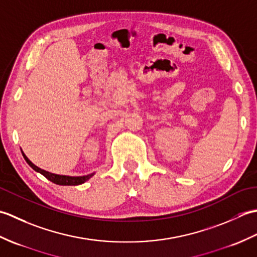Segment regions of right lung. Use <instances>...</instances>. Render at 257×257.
Instances as JSON below:
<instances>
[{"mask_svg": "<svg viewBox=\"0 0 257 257\" xmlns=\"http://www.w3.org/2000/svg\"><path fill=\"white\" fill-rule=\"evenodd\" d=\"M23 154V152H22ZM23 157L24 159L26 160V162L29 163V165L34 169L35 171L42 173L43 176H44L45 178H47L50 181H52L53 183L55 184H59V185H78V184H81L86 182L87 180H89L92 176H94V173L91 174H88V176H84V177H68V176H59V174H54V173H51L48 171H45L43 170V169L36 167L35 165H33V163L27 159V157L23 154Z\"/></svg>", "mask_w": 257, "mask_h": 257, "instance_id": "right-lung-1", "label": "right lung"}]
</instances>
